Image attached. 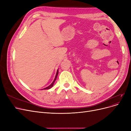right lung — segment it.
Returning a JSON list of instances; mask_svg holds the SVG:
<instances>
[{
  "label": "right lung",
  "mask_w": 131,
  "mask_h": 131,
  "mask_svg": "<svg viewBox=\"0 0 131 131\" xmlns=\"http://www.w3.org/2000/svg\"><path fill=\"white\" fill-rule=\"evenodd\" d=\"M58 70H57V73H56V77H55V78H54V80H53V81L52 82V84H51L50 86H49L48 87H47V88H45V89H43V90L50 89H51V88H52V86H53V84H54V81H56V78H57V75H58Z\"/></svg>",
  "instance_id": "obj_1"
}]
</instances>
